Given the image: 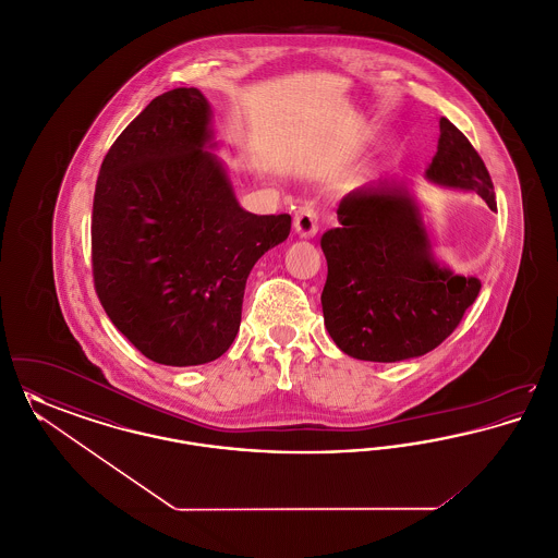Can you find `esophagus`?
I'll return each mask as SVG.
<instances>
[{
	"label": "esophagus",
	"instance_id": "esophagus-1",
	"mask_svg": "<svg viewBox=\"0 0 558 558\" xmlns=\"http://www.w3.org/2000/svg\"><path fill=\"white\" fill-rule=\"evenodd\" d=\"M294 232L301 239H314L318 234V211L312 205H303L294 213Z\"/></svg>",
	"mask_w": 558,
	"mask_h": 558
}]
</instances>
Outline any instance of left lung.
<instances>
[{"label":"left lung","mask_w":558,"mask_h":558,"mask_svg":"<svg viewBox=\"0 0 558 558\" xmlns=\"http://www.w3.org/2000/svg\"><path fill=\"white\" fill-rule=\"evenodd\" d=\"M425 178L475 192L496 209L485 162L446 117ZM337 217L341 226L322 236L328 264L322 312L337 347L364 362H401L441 345L475 303L481 280L435 257L412 187L387 180L357 187Z\"/></svg>","instance_id":"obj_1"}]
</instances>
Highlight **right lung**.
I'll use <instances>...</instances> for the list:
<instances>
[{"label": "right lung", "instance_id": "add662e5", "mask_svg": "<svg viewBox=\"0 0 558 558\" xmlns=\"http://www.w3.org/2000/svg\"><path fill=\"white\" fill-rule=\"evenodd\" d=\"M211 119L196 87L160 94L114 140L96 182V292L132 345L165 366L230 349L251 269L291 234V215L240 207Z\"/></svg>", "mask_w": 558, "mask_h": 558}]
</instances>
